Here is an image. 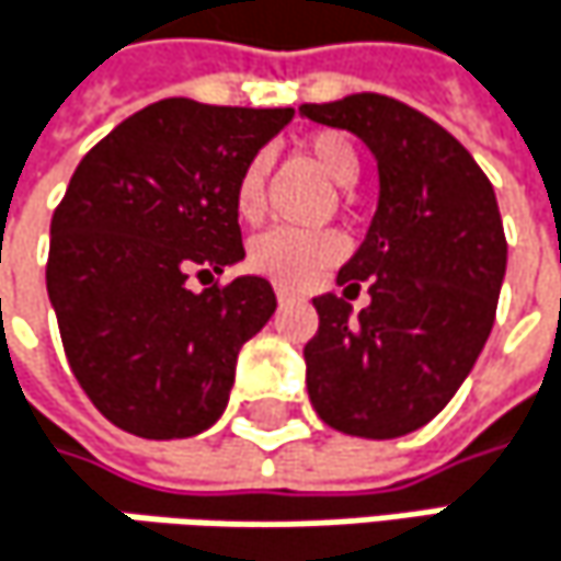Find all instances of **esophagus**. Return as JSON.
I'll return each instance as SVG.
<instances>
[{
    "mask_svg": "<svg viewBox=\"0 0 561 561\" xmlns=\"http://www.w3.org/2000/svg\"><path fill=\"white\" fill-rule=\"evenodd\" d=\"M276 298H279L282 305H291V301H301V295H298V291H291V288H285V285H279V288H276Z\"/></svg>",
    "mask_w": 561,
    "mask_h": 561,
    "instance_id": "1",
    "label": "esophagus"
}]
</instances>
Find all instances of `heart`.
<instances>
[{
  "instance_id": "obj_1",
  "label": "heart",
  "mask_w": 561,
  "mask_h": 561,
  "mask_svg": "<svg viewBox=\"0 0 561 561\" xmlns=\"http://www.w3.org/2000/svg\"><path fill=\"white\" fill-rule=\"evenodd\" d=\"M305 156L328 181H334L341 187H347L357 178V171H360L357 149L341 133H314L305 142ZM263 191H266V162L253 159L243 169V174H240L237 194H233L237 214L243 220H256L260 217ZM344 250H347V243H344L341 233H331V230L308 233V230L276 227V230L260 233L250 243L247 263H250V270L270 276L279 285H308V282L318 279L324 270H331L344 256Z\"/></svg>"
}]
</instances>
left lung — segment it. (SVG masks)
<instances>
[{"instance_id": "left-lung-1", "label": "left lung", "mask_w": 561, "mask_h": 561, "mask_svg": "<svg viewBox=\"0 0 561 561\" xmlns=\"http://www.w3.org/2000/svg\"><path fill=\"white\" fill-rule=\"evenodd\" d=\"M311 123L354 133L377 159L380 197L344 295H318L305 383L321 422L344 435L399 438L432 422L471 374L494 328L506 237L494 187L435 119L380 96L305 103ZM371 305L354 316L359 285Z\"/></svg>"}]
</instances>
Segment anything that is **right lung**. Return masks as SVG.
I'll return each mask as SVG.
<instances>
[{
    "instance_id": "obj_1",
    "label": "right lung",
    "mask_w": 561,
    "mask_h": 561,
    "mask_svg": "<svg viewBox=\"0 0 561 561\" xmlns=\"http://www.w3.org/2000/svg\"><path fill=\"white\" fill-rule=\"evenodd\" d=\"M285 110L159 100L77 165L51 217L48 298L90 402L139 438L210 428L240 347L276 311L260 276L191 291L243 253L237 181L288 126Z\"/></svg>"
}]
</instances>
